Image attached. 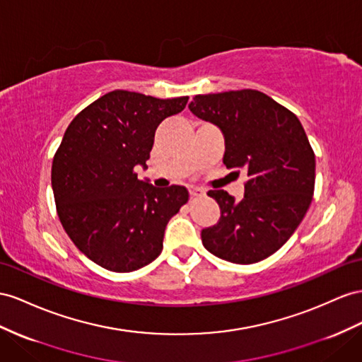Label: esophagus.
<instances>
[{
	"label": "esophagus",
	"mask_w": 362,
	"mask_h": 362,
	"mask_svg": "<svg viewBox=\"0 0 362 362\" xmlns=\"http://www.w3.org/2000/svg\"><path fill=\"white\" fill-rule=\"evenodd\" d=\"M189 196L191 197L205 196V189H202V188H189Z\"/></svg>",
	"instance_id": "34e87169"
}]
</instances>
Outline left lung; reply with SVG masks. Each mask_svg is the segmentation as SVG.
Segmentation results:
<instances>
[{"mask_svg":"<svg viewBox=\"0 0 362 362\" xmlns=\"http://www.w3.org/2000/svg\"><path fill=\"white\" fill-rule=\"evenodd\" d=\"M197 117L225 136L223 163L245 171V197L208 191L221 211L218 223L202 230L211 254L237 264L262 262L276 252L301 223L315 188V154L291 110L258 90L197 95Z\"/></svg>","mask_w":362,"mask_h":362,"instance_id":"8db88e82","label":"left lung"}]
</instances>
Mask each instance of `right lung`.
I'll use <instances>...</instances> for the list:
<instances>
[{
    "instance_id": "add662e5",
    "label": "right lung",
    "mask_w": 362,
    "mask_h": 362,
    "mask_svg": "<svg viewBox=\"0 0 362 362\" xmlns=\"http://www.w3.org/2000/svg\"><path fill=\"white\" fill-rule=\"evenodd\" d=\"M188 96L157 99L115 90L71 120L53 157L52 188L71 242L111 272H133L163 249L165 228L188 202V189L139 180L156 128L185 108Z\"/></svg>"
}]
</instances>
